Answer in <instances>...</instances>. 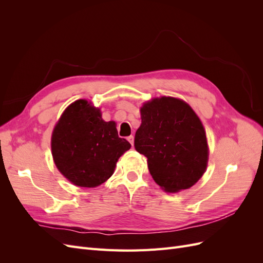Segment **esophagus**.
Wrapping results in <instances>:
<instances>
[{
    "instance_id": "obj_1",
    "label": "esophagus",
    "mask_w": 263,
    "mask_h": 263,
    "mask_svg": "<svg viewBox=\"0 0 263 263\" xmlns=\"http://www.w3.org/2000/svg\"><path fill=\"white\" fill-rule=\"evenodd\" d=\"M127 140H128V141L130 142V145H132V146L134 145V136H129V137H127Z\"/></svg>"
}]
</instances>
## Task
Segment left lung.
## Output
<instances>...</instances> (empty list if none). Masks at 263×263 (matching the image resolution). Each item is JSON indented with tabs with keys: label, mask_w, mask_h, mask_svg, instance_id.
<instances>
[{
	"label": "left lung",
	"mask_w": 263,
	"mask_h": 263,
	"mask_svg": "<svg viewBox=\"0 0 263 263\" xmlns=\"http://www.w3.org/2000/svg\"><path fill=\"white\" fill-rule=\"evenodd\" d=\"M135 148L166 193L192 187L208 168L210 149L202 121L185 101L159 97L142 103Z\"/></svg>",
	"instance_id": "1"
}]
</instances>
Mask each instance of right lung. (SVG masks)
Segmentation results:
<instances>
[{"instance_id":"right-lung-1","label":"right lung","mask_w":263,"mask_h":263,"mask_svg":"<svg viewBox=\"0 0 263 263\" xmlns=\"http://www.w3.org/2000/svg\"><path fill=\"white\" fill-rule=\"evenodd\" d=\"M132 145L119 138L116 123L105 122L91 101L77 100L63 110L51 134V155L73 185L97 187L107 181Z\"/></svg>"}]
</instances>
